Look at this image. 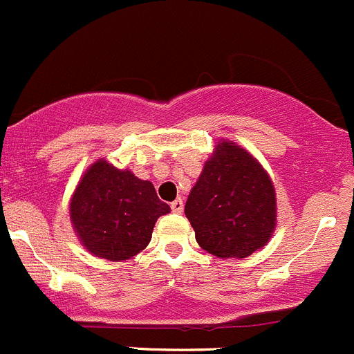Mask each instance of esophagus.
Segmentation results:
<instances>
[{"label":"esophagus","mask_w":354,"mask_h":354,"mask_svg":"<svg viewBox=\"0 0 354 354\" xmlns=\"http://www.w3.org/2000/svg\"><path fill=\"white\" fill-rule=\"evenodd\" d=\"M170 208H172L174 213H182V212H184V201H182V199L178 198V199H176V201L172 203V205H170Z\"/></svg>","instance_id":"34e87169"}]
</instances>
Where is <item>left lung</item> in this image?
I'll return each mask as SVG.
<instances>
[{
    "mask_svg": "<svg viewBox=\"0 0 354 354\" xmlns=\"http://www.w3.org/2000/svg\"><path fill=\"white\" fill-rule=\"evenodd\" d=\"M184 212L203 250L218 258H246L274 234L275 189L257 158L222 141L206 160Z\"/></svg>",
    "mask_w": 354,
    "mask_h": 354,
    "instance_id": "1",
    "label": "left lung"
}]
</instances>
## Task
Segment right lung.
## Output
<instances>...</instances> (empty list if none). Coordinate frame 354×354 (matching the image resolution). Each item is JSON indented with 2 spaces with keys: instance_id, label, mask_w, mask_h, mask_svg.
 Listing matches in <instances>:
<instances>
[{
  "instance_id": "right-lung-1",
  "label": "right lung",
  "mask_w": 354,
  "mask_h": 354,
  "mask_svg": "<svg viewBox=\"0 0 354 354\" xmlns=\"http://www.w3.org/2000/svg\"><path fill=\"white\" fill-rule=\"evenodd\" d=\"M169 212L151 182L104 160L86 170L70 199V220L80 243L94 257L110 261L141 253L158 216Z\"/></svg>"
}]
</instances>
